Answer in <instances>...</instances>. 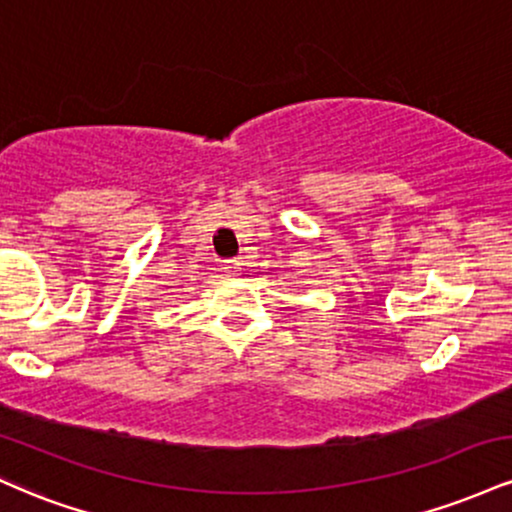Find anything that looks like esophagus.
Instances as JSON below:
<instances>
[{
	"label": "esophagus",
	"instance_id": "1",
	"mask_svg": "<svg viewBox=\"0 0 512 512\" xmlns=\"http://www.w3.org/2000/svg\"><path fill=\"white\" fill-rule=\"evenodd\" d=\"M223 269H228V272H231V274L240 272V260H228L226 267H223Z\"/></svg>",
	"mask_w": 512,
	"mask_h": 512
}]
</instances>
